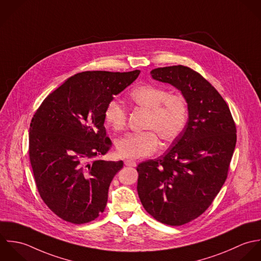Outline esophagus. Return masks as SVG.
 Returning a JSON list of instances; mask_svg holds the SVG:
<instances>
[{"label":"esophagus","mask_w":261,"mask_h":261,"mask_svg":"<svg viewBox=\"0 0 261 261\" xmlns=\"http://www.w3.org/2000/svg\"><path fill=\"white\" fill-rule=\"evenodd\" d=\"M125 165L126 166H136V162L134 160L127 159V160H125Z\"/></svg>","instance_id":"34e87169"}]
</instances>
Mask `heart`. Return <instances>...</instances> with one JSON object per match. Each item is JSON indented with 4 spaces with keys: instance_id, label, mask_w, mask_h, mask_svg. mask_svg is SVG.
Masks as SVG:
<instances>
[{
    "instance_id": "b5f03b06",
    "label": "heart",
    "mask_w": 261,
    "mask_h": 261,
    "mask_svg": "<svg viewBox=\"0 0 261 261\" xmlns=\"http://www.w3.org/2000/svg\"><path fill=\"white\" fill-rule=\"evenodd\" d=\"M129 100L132 104L148 111L145 128L150 130L118 139L116 149L120 156L141 158L151 155L159 146L157 135L163 141L170 142L185 129L189 110L181 96L170 95V92L157 86L143 85L131 91ZM104 119L114 131H122L126 126L127 112L122 105L113 100L105 109Z\"/></svg>"
}]
</instances>
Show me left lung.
Listing matches in <instances>:
<instances>
[{
	"label": "left lung",
	"instance_id": "1",
	"mask_svg": "<svg viewBox=\"0 0 261 261\" xmlns=\"http://www.w3.org/2000/svg\"><path fill=\"white\" fill-rule=\"evenodd\" d=\"M150 74L180 91L189 119L163 155L138 164L137 192L155 220L180 226L201 216L224 185L236 145V126L222 96L197 71L172 65Z\"/></svg>",
	"mask_w": 261,
	"mask_h": 261
}]
</instances>
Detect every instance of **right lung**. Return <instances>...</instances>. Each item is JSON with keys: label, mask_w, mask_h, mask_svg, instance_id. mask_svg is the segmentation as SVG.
Listing matches in <instances>:
<instances>
[{"label": "right lung", "mask_w": 261, "mask_h": 261, "mask_svg": "<svg viewBox=\"0 0 261 261\" xmlns=\"http://www.w3.org/2000/svg\"><path fill=\"white\" fill-rule=\"evenodd\" d=\"M139 73H76L49 94L33 116L29 157L36 187L43 202L62 220L85 224L104 212L110 184L123 167L122 160L98 158L112 147L105 109Z\"/></svg>", "instance_id": "1"}]
</instances>
